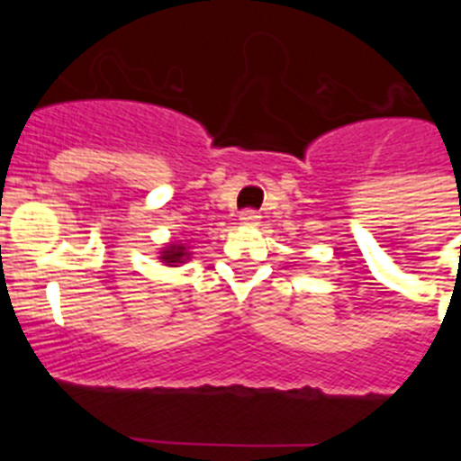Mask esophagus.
I'll return each mask as SVG.
<instances>
[{"instance_id": "esophagus-1", "label": "esophagus", "mask_w": 461, "mask_h": 461, "mask_svg": "<svg viewBox=\"0 0 461 461\" xmlns=\"http://www.w3.org/2000/svg\"><path fill=\"white\" fill-rule=\"evenodd\" d=\"M258 212H254V210H244L242 214H240V221L244 223V226H256V223H258Z\"/></svg>"}]
</instances>
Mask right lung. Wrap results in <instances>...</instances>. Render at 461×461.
Listing matches in <instances>:
<instances>
[{
    "instance_id": "add662e5",
    "label": "right lung",
    "mask_w": 461,
    "mask_h": 461,
    "mask_svg": "<svg viewBox=\"0 0 461 461\" xmlns=\"http://www.w3.org/2000/svg\"><path fill=\"white\" fill-rule=\"evenodd\" d=\"M189 249L185 247V242H170L168 247H164L161 249V263H166V266H180V263H185V260H189Z\"/></svg>"
}]
</instances>
